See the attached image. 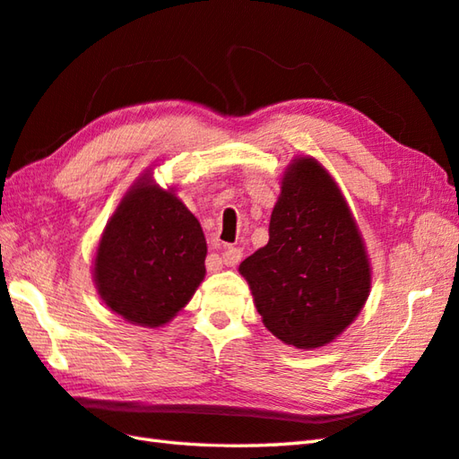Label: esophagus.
<instances>
[{"instance_id":"obj_1","label":"esophagus","mask_w":459,"mask_h":459,"mask_svg":"<svg viewBox=\"0 0 459 459\" xmlns=\"http://www.w3.org/2000/svg\"><path fill=\"white\" fill-rule=\"evenodd\" d=\"M240 258H242V252L238 248L229 247V248H224L222 256H221V262H222V264H227V266H237L238 262H240Z\"/></svg>"}]
</instances>
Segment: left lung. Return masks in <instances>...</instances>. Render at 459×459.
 I'll return each instance as SVG.
<instances>
[{"label":"left lung","mask_w":459,"mask_h":459,"mask_svg":"<svg viewBox=\"0 0 459 459\" xmlns=\"http://www.w3.org/2000/svg\"><path fill=\"white\" fill-rule=\"evenodd\" d=\"M262 324L296 349L329 345L353 324L373 270L337 181L311 155L290 161L270 217V240L240 262Z\"/></svg>","instance_id":"left-lung-1"}]
</instances>
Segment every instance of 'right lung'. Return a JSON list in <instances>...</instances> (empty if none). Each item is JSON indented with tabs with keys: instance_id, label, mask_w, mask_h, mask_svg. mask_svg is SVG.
I'll list each match as a JSON object with an SVG mask.
<instances>
[{
	"instance_id": "1",
	"label": "right lung",
	"mask_w": 459,
	"mask_h": 459,
	"mask_svg": "<svg viewBox=\"0 0 459 459\" xmlns=\"http://www.w3.org/2000/svg\"><path fill=\"white\" fill-rule=\"evenodd\" d=\"M207 240L175 187L145 169L106 222L92 278L110 311L134 325L161 327L189 304L204 280Z\"/></svg>"
}]
</instances>
